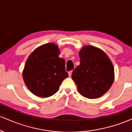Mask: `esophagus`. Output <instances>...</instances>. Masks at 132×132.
Wrapping results in <instances>:
<instances>
[{
  "mask_svg": "<svg viewBox=\"0 0 132 132\" xmlns=\"http://www.w3.org/2000/svg\"><path fill=\"white\" fill-rule=\"evenodd\" d=\"M72 71H70L68 72V75H69V77H71V75H72Z\"/></svg>",
  "mask_w": 132,
  "mask_h": 132,
  "instance_id": "1",
  "label": "esophagus"
}]
</instances>
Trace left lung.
I'll return each instance as SVG.
<instances>
[{"mask_svg": "<svg viewBox=\"0 0 132 132\" xmlns=\"http://www.w3.org/2000/svg\"><path fill=\"white\" fill-rule=\"evenodd\" d=\"M80 64L72 79L78 92L88 99H96L109 90L114 80V68L107 55L93 46H84L79 52Z\"/></svg>", "mask_w": 132, "mask_h": 132, "instance_id": "8db88e82", "label": "left lung"}]
</instances>
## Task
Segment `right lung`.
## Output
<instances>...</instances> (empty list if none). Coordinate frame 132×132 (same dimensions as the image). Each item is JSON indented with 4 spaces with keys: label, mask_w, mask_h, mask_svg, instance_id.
<instances>
[{
    "label": "right lung",
    "mask_w": 132,
    "mask_h": 132,
    "mask_svg": "<svg viewBox=\"0 0 132 132\" xmlns=\"http://www.w3.org/2000/svg\"><path fill=\"white\" fill-rule=\"evenodd\" d=\"M60 50L53 43L38 47L28 56L23 71L25 85L34 95L48 97L57 92L68 75L65 60L58 56Z\"/></svg>",
    "instance_id": "obj_1"
}]
</instances>
